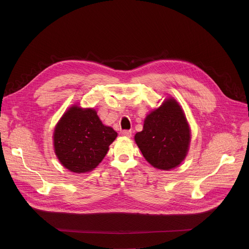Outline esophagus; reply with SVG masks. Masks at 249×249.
Listing matches in <instances>:
<instances>
[{"label":"esophagus","instance_id":"1","mask_svg":"<svg viewBox=\"0 0 249 249\" xmlns=\"http://www.w3.org/2000/svg\"><path fill=\"white\" fill-rule=\"evenodd\" d=\"M120 134L122 135V136H126V137H131L132 136V132L130 131V130H122L121 132H120Z\"/></svg>","mask_w":249,"mask_h":249}]
</instances>
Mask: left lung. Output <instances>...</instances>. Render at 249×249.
<instances>
[{"instance_id":"left-lung-1","label":"left lung","mask_w":249,"mask_h":249,"mask_svg":"<svg viewBox=\"0 0 249 249\" xmlns=\"http://www.w3.org/2000/svg\"><path fill=\"white\" fill-rule=\"evenodd\" d=\"M135 141L154 167L169 170L178 166L190 143L189 126L179 104L173 98L166 99L146 117L143 131L135 135Z\"/></svg>"}]
</instances>
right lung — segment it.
<instances>
[{"instance_id":"1","label":"right lung","mask_w":249,"mask_h":249,"mask_svg":"<svg viewBox=\"0 0 249 249\" xmlns=\"http://www.w3.org/2000/svg\"><path fill=\"white\" fill-rule=\"evenodd\" d=\"M117 133L99 120L96 111L71 107L54 131V148L60 162L69 170H92L103 160Z\"/></svg>"}]
</instances>
